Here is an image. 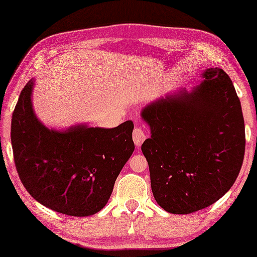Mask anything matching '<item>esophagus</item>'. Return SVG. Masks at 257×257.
Instances as JSON below:
<instances>
[{
  "label": "esophagus",
  "instance_id": "34e87169",
  "mask_svg": "<svg viewBox=\"0 0 257 257\" xmlns=\"http://www.w3.org/2000/svg\"><path fill=\"white\" fill-rule=\"evenodd\" d=\"M132 137H133V142H135L136 146H138V147L142 145V144L144 143V140L146 139L145 132H144L140 127H136L135 130H133V136Z\"/></svg>",
  "mask_w": 257,
  "mask_h": 257
}]
</instances>
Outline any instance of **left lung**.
Instances as JSON below:
<instances>
[{
    "instance_id": "1",
    "label": "left lung",
    "mask_w": 257,
    "mask_h": 257,
    "mask_svg": "<svg viewBox=\"0 0 257 257\" xmlns=\"http://www.w3.org/2000/svg\"><path fill=\"white\" fill-rule=\"evenodd\" d=\"M201 77L191 92L168 93L142 111L152 135L142 151L153 196L172 214L213 205L234 185L243 163L244 120L233 83L219 68Z\"/></svg>"
}]
</instances>
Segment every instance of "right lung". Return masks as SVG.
<instances>
[{"instance_id":"obj_1","label":"right lung","mask_w":257,"mask_h":257,"mask_svg":"<svg viewBox=\"0 0 257 257\" xmlns=\"http://www.w3.org/2000/svg\"><path fill=\"white\" fill-rule=\"evenodd\" d=\"M35 82L21 91L12 118L14 160L22 184L42 205L71 216L104 208L115 179L135 151L133 122L113 128H48L35 114Z\"/></svg>"}]
</instances>
